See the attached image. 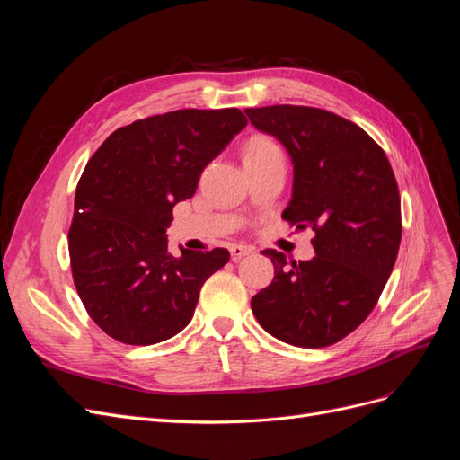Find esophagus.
<instances>
[{
  "label": "esophagus",
  "instance_id": "34e87169",
  "mask_svg": "<svg viewBox=\"0 0 460 460\" xmlns=\"http://www.w3.org/2000/svg\"><path fill=\"white\" fill-rule=\"evenodd\" d=\"M255 247L253 245H245V243H234L230 247V253H232V259H242L249 253H253Z\"/></svg>",
  "mask_w": 460,
  "mask_h": 460
}]
</instances>
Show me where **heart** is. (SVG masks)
I'll list each match as a JSON object with an SVG mask.
<instances>
[{
  "mask_svg": "<svg viewBox=\"0 0 460 460\" xmlns=\"http://www.w3.org/2000/svg\"><path fill=\"white\" fill-rule=\"evenodd\" d=\"M276 153H282V151L272 140H269V137L264 136H253L245 146L243 161L247 163V161H255L262 157H270V155H276Z\"/></svg>",
  "mask_w": 460,
  "mask_h": 460,
  "instance_id": "obj_1",
  "label": "heart"
}]
</instances>
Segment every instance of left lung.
I'll list each match as a JSON object with an SVG mask.
<instances>
[{
	"label": "left lung",
	"instance_id": "8db88e82",
	"mask_svg": "<svg viewBox=\"0 0 460 460\" xmlns=\"http://www.w3.org/2000/svg\"><path fill=\"white\" fill-rule=\"evenodd\" d=\"M245 113L288 149L294 193L282 218L314 230L316 253L288 262L264 249L274 278L253 296V314L289 345L328 347L365 323L394 270L402 225L392 164L363 128L330 111L270 105Z\"/></svg>",
	"mask_w": 460,
	"mask_h": 460
}]
</instances>
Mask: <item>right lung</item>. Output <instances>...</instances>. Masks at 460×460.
<instances>
[{
    "mask_svg": "<svg viewBox=\"0 0 460 460\" xmlns=\"http://www.w3.org/2000/svg\"><path fill=\"white\" fill-rule=\"evenodd\" d=\"M240 109H178L111 134L82 172L68 230L73 280L93 323L128 345L184 330L226 249L172 255L166 228L205 166L243 130Z\"/></svg>",
    "mask_w": 460,
    "mask_h": 460,
    "instance_id": "right-lung-1",
    "label": "right lung"
}]
</instances>
